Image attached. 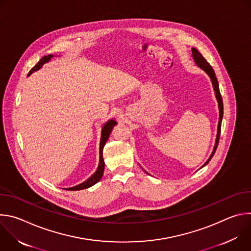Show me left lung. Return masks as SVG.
I'll use <instances>...</instances> for the list:
<instances>
[{
    "label": "left lung",
    "mask_w": 251,
    "mask_h": 251,
    "mask_svg": "<svg viewBox=\"0 0 251 251\" xmlns=\"http://www.w3.org/2000/svg\"><path fill=\"white\" fill-rule=\"evenodd\" d=\"M193 51V57L197 63L198 66H200L201 69H203L205 73L208 75V76L210 77V80L212 82V86H213V89H214V92H216V96H217V99H218V102H219V109H220V121H219V127H218V135H217V140H216V145H214V148H213V151L209 157V159L205 162V164L203 166H205L209 161L210 159L212 158V156L214 155V153H216L217 151V148H218V145H219V141H220V136H221V128H222V121H223V116H224V103H223V98H222V94L220 92V87H219V81H218V78L216 76V74H214V70L212 69V67L210 66V64L204 59V57L199 52V50L197 49H193L192 50ZM202 166V167H203Z\"/></svg>",
    "instance_id": "1"
}]
</instances>
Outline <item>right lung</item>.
Listing matches in <instances>:
<instances>
[{
  "instance_id": "obj_1",
  "label": "right lung",
  "mask_w": 251,
  "mask_h": 251,
  "mask_svg": "<svg viewBox=\"0 0 251 251\" xmlns=\"http://www.w3.org/2000/svg\"><path fill=\"white\" fill-rule=\"evenodd\" d=\"M53 55L51 54H49V55H46L44 56L37 64H35L28 73V75L30 74H32L33 71L40 69L46 62H48ZM116 121L111 119L109 120L107 123H105V125L103 126L102 128V132H101V140H100V150H99V153H100V159H99V165H98V168L96 170V172L88 178V180H86L84 183L78 185V186H75V187H73V188H69V189H66L67 191H79V190H83V189H87L93 185H95L97 182L100 181V178L102 177L103 176V171H104V160H103V148H104V145L106 141L108 140L109 138V135L113 129V127L116 125Z\"/></svg>"
}]
</instances>
